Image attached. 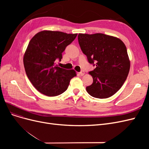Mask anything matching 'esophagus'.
I'll list each match as a JSON object with an SVG mask.
<instances>
[{"label": "esophagus", "instance_id": "obj_1", "mask_svg": "<svg viewBox=\"0 0 149 149\" xmlns=\"http://www.w3.org/2000/svg\"><path fill=\"white\" fill-rule=\"evenodd\" d=\"M79 74H80L81 76H83V75H84L85 73H84V71H81V72H79Z\"/></svg>", "mask_w": 149, "mask_h": 149}]
</instances>
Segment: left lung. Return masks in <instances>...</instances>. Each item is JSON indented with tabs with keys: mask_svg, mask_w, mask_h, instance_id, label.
Instances as JSON below:
<instances>
[{
	"mask_svg": "<svg viewBox=\"0 0 149 149\" xmlns=\"http://www.w3.org/2000/svg\"><path fill=\"white\" fill-rule=\"evenodd\" d=\"M81 49L89 63L96 68L89 72L93 79L86 87L91 96L104 99L118 92L127 79L130 60L127 48L121 40L103 33L78 34Z\"/></svg>",
	"mask_w": 149,
	"mask_h": 149,
	"instance_id": "left-lung-1",
	"label": "left lung"
}]
</instances>
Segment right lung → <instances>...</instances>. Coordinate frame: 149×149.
<instances>
[{
	"label": "right lung",
	"instance_id": "add662e5",
	"mask_svg": "<svg viewBox=\"0 0 149 149\" xmlns=\"http://www.w3.org/2000/svg\"><path fill=\"white\" fill-rule=\"evenodd\" d=\"M77 36L58 31L43 30L30 40L24 56L26 74L38 91L48 96L64 93L70 80L76 76L74 70L58 67L62 53Z\"/></svg>",
	"mask_w": 149,
	"mask_h": 149
}]
</instances>
